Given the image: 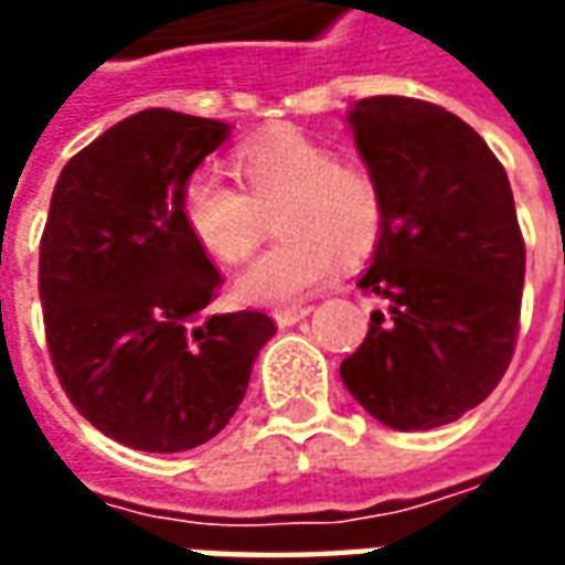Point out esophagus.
<instances>
[{
	"label": "esophagus",
	"instance_id": "34e87169",
	"mask_svg": "<svg viewBox=\"0 0 565 565\" xmlns=\"http://www.w3.org/2000/svg\"><path fill=\"white\" fill-rule=\"evenodd\" d=\"M311 311V306H284V308H275L271 311V318L278 327H294L296 320H302Z\"/></svg>",
	"mask_w": 565,
	"mask_h": 565
}]
</instances>
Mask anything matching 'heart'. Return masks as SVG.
Segmentation results:
<instances>
[{
    "label": "heart",
    "instance_id": "obj_1",
    "mask_svg": "<svg viewBox=\"0 0 565 565\" xmlns=\"http://www.w3.org/2000/svg\"><path fill=\"white\" fill-rule=\"evenodd\" d=\"M238 188L199 169L181 190V217L211 257L245 263L269 233L284 235L238 278L250 302H290L327 281L339 257H366L384 230V190L360 157H335L327 141L278 127L233 150Z\"/></svg>",
    "mask_w": 565,
    "mask_h": 565
}]
</instances>
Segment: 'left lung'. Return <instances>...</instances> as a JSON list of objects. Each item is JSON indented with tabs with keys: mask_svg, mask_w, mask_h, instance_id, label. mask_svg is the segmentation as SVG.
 <instances>
[{
	"mask_svg": "<svg viewBox=\"0 0 565 565\" xmlns=\"http://www.w3.org/2000/svg\"><path fill=\"white\" fill-rule=\"evenodd\" d=\"M356 148L384 190V230L360 290L381 296L342 381L393 429L450 424L493 393L521 332L526 247L509 174L441 105L369 96Z\"/></svg>",
	"mask_w": 565,
	"mask_h": 565,
	"instance_id": "obj_1",
	"label": "left lung"
}]
</instances>
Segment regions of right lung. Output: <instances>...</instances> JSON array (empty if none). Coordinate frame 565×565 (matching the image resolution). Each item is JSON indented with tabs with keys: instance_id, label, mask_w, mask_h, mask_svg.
Masks as SVG:
<instances>
[{
	"instance_id": "add662e5",
	"label": "right lung",
	"mask_w": 565,
	"mask_h": 565,
	"mask_svg": "<svg viewBox=\"0 0 565 565\" xmlns=\"http://www.w3.org/2000/svg\"><path fill=\"white\" fill-rule=\"evenodd\" d=\"M230 127L148 108L78 150L39 250L44 339L68 403L150 454L205 445L245 399L275 335L263 311L209 315L221 271L181 217V190Z\"/></svg>"
}]
</instances>
